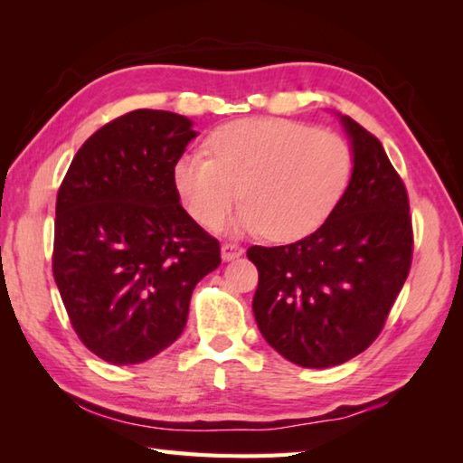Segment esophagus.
<instances>
[{
  "instance_id": "obj_1",
  "label": "esophagus",
  "mask_w": 463,
  "mask_h": 463,
  "mask_svg": "<svg viewBox=\"0 0 463 463\" xmlns=\"http://www.w3.org/2000/svg\"><path fill=\"white\" fill-rule=\"evenodd\" d=\"M241 255H242V247H239L237 242H224L222 245V260L224 261H232Z\"/></svg>"
}]
</instances>
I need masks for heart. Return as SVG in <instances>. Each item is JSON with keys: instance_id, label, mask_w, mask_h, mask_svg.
Listing matches in <instances>:
<instances>
[{"instance_id": "obj_1", "label": "heart", "mask_w": 463, "mask_h": 463, "mask_svg": "<svg viewBox=\"0 0 463 463\" xmlns=\"http://www.w3.org/2000/svg\"><path fill=\"white\" fill-rule=\"evenodd\" d=\"M206 153L174 163V185L195 222L216 229L241 195L237 226L273 241L307 237L347 190L354 155L335 132L284 118H245L218 127Z\"/></svg>"}]
</instances>
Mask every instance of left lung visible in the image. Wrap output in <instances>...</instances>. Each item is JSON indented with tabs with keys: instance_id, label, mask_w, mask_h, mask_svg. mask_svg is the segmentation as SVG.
Returning a JSON list of instances; mask_svg holds the SVG:
<instances>
[{
	"instance_id": "8db88e82",
	"label": "left lung",
	"mask_w": 463,
	"mask_h": 463,
	"mask_svg": "<svg viewBox=\"0 0 463 463\" xmlns=\"http://www.w3.org/2000/svg\"><path fill=\"white\" fill-rule=\"evenodd\" d=\"M354 174L323 226L296 242L247 249L260 271L253 315L273 349L302 367L339 365L378 339L412 263L402 177L372 132L341 118Z\"/></svg>"
}]
</instances>
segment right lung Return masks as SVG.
<instances>
[{"instance_id": "right-lung-1", "label": "right lung", "mask_w": 463, "mask_h": 463, "mask_svg": "<svg viewBox=\"0 0 463 463\" xmlns=\"http://www.w3.org/2000/svg\"><path fill=\"white\" fill-rule=\"evenodd\" d=\"M194 137L185 116L132 109L85 140L59 187L52 276L73 331L108 364L169 347L195 284L221 265L171 174Z\"/></svg>"}]
</instances>
